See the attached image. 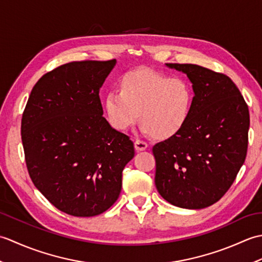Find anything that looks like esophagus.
<instances>
[{
    "label": "esophagus",
    "instance_id": "1",
    "mask_svg": "<svg viewBox=\"0 0 262 262\" xmlns=\"http://www.w3.org/2000/svg\"><path fill=\"white\" fill-rule=\"evenodd\" d=\"M148 147L147 143L143 142L141 140H136L135 141V149L137 152H141V151H145V149Z\"/></svg>",
    "mask_w": 262,
    "mask_h": 262
}]
</instances>
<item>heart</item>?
<instances>
[{"instance_id": "b5f03b06", "label": "heart", "mask_w": 262, "mask_h": 262, "mask_svg": "<svg viewBox=\"0 0 262 262\" xmlns=\"http://www.w3.org/2000/svg\"><path fill=\"white\" fill-rule=\"evenodd\" d=\"M193 104V91L181 77H170L148 69L124 75L120 90H110L104 97L109 124L124 132L141 117V129L148 135L170 138L186 126Z\"/></svg>"}]
</instances>
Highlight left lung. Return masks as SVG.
Instances as JSON below:
<instances>
[{"instance_id": "left-lung-1", "label": "left lung", "mask_w": 262, "mask_h": 262, "mask_svg": "<svg viewBox=\"0 0 262 262\" xmlns=\"http://www.w3.org/2000/svg\"><path fill=\"white\" fill-rule=\"evenodd\" d=\"M192 84L190 118L179 134L155 144V186L177 207L202 209L229 190L244 163L250 116L229 76L194 64H165Z\"/></svg>"}]
</instances>
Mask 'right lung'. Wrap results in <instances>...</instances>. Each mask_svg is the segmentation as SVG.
<instances>
[{
	"instance_id": "1",
	"label": "right lung",
	"mask_w": 262,
	"mask_h": 262,
	"mask_svg": "<svg viewBox=\"0 0 262 262\" xmlns=\"http://www.w3.org/2000/svg\"><path fill=\"white\" fill-rule=\"evenodd\" d=\"M116 59L82 60L48 72L33 86L21 138L33 185L57 209L90 217L110 208L121 191L134 144L102 116L99 91Z\"/></svg>"
}]
</instances>
